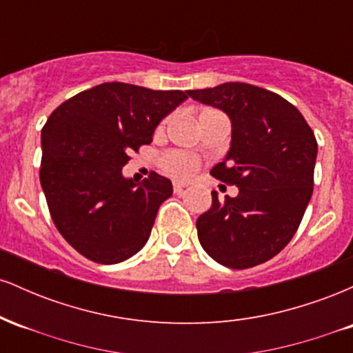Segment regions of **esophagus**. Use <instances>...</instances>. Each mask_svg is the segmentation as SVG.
Returning a JSON list of instances; mask_svg holds the SVG:
<instances>
[{"mask_svg": "<svg viewBox=\"0 0 353 353\" xmlns=\"http://www.w3.org/2000/svg\"><path fill=\"white\" fill-rule=\"evenodd\" d=\"M188 188H189L188 182H182V181H176V182H174V192H176L177 196H181V194L184 192V190L188 189Z\"/></svg>", "mask_w": 353, "mask_h": 353, "instance_id": "obj_1", "label": "esophagus"}]
</instances>
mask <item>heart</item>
<instances>
[{"label": "heart", "mask_w": 353, "mask_h": 353, "mask_svg": "<svg viewBox=\"0 0 353 353\" xmlns=\"http://www.w3.org/2000/svg\"><path fill=\"white\" fill-rule=\"evenodd\" d=\"M163 165L168 172L177 177H188L196 171L197 159L185 152H169L163 157Z\"/></svg>", "instance_id": "heart-1"}]
</instances>
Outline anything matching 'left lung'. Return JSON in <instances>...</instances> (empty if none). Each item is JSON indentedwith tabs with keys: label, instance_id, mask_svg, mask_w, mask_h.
I'll list each match as a JSON object with an SVG mask.
<instances>
[{
	"label": "left lung",
	"instance_id": "left-lung-1",
	"mask_svg": "<svg viewBox=\"0 0 353 353\" xmlns=\"http://www.w3.org/2000/svg\"><path fill=\"white\" fill-rule=\"evenodd\" d=\"M217 108L232 124L230 149L214 177L237 185L196 222L202 249L229 269L264 264L290 242L314 190L317 141L297 108L282 96L247 83L188 91Z\"/></svg>",
	"mask_w": 353,
	"mask_h": 353
}]
</instances>
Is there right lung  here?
I'll return each mask as SVG.
<instances>
[{"label":"right lung","instance_id":"obj_1","mask_svg":"<svg viewBox=\"0 0 353 353\" xmlns=\"http://www.w3.org/2000/svg\"><path fill=\"white\" fill-rule=\"evenodd\" d=\"M188 91L104 83L64 101L41 131L39 181L56 229L81 255L119 264L143 249L172 182L157 172L136 184L123 168Z\"/></svg>","mask_w":353,"mask_h":353}]
</instances>
